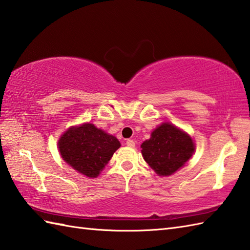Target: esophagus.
<instances>
[{
  "instance_id": "obj_1",
  "label": "esophagus",
  "mask_w": 250,
  "mask_h": 250,
  "mask_svg": "<svg viewBox=\"0 0 250 250\" xmlns=\"http://www.w3.org/2000/svg\"><path fill=\"white\" fill-rule=\"evenodd\" d=\"M125 145L129 146V147H134L135 146V142L133 140H126Z\"/></svg>"
}]
</instances>
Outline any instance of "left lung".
<instances>
[{"mask_svg": "<svg viewBox=\"0 0 250 250\" xmlns=\"http://www.w3.org/2000/svg\"><path fill=\"white\" fill-rule=\"evenodd\" d=\"M142 155L160 176H168L192 157L194 144L191 137L169 124H162L142 144Z\"/></svg>", "mask_w": 250, "mask_h": 250, "instance_id": "1", "label": "left lung"}]
</instances>
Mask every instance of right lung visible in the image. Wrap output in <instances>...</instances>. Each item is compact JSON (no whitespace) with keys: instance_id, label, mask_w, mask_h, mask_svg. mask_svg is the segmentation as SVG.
<instances>
[{"instance_id":"add662e5","label":"right lung","mask_w":250,"mask_h":250,"mask_svg":"<svg viewBox=\"0 0 250 250\" xmlns=\"http://www.w3.org/2000/svg\"><path fill=\"white\" fill-rule=\"evenodd\" d=\"M58 145L68 166L88 177H97L120 147V143L93 125L83 124L68 129Z\"/></svg>"}]
</instances>
